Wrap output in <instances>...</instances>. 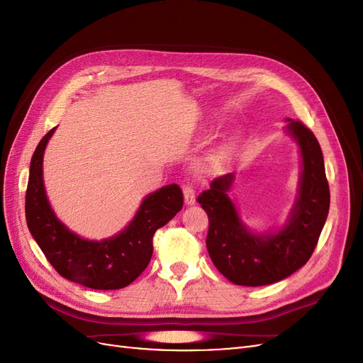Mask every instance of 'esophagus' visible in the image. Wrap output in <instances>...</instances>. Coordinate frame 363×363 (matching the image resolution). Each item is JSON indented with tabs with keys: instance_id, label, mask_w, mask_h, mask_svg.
I'll return each mask as SVG.
<instances>
[{
	"instance_id": "1",
	"label": "esophagus",
	"mask_w": 363,
	"mask_h": 363,
	"mask_svg": "<svg viewBox=\"0 0 363 363\" xmlns=\"http://www.w3.org/2000/svg\"><path fill=\"white\" fill-rule=\"evenodd\" d=\"M183 195H184V204L186 206L195 204V191H194L192 186L184 184L183 186Z\"/></svg>"
}]
</instances>
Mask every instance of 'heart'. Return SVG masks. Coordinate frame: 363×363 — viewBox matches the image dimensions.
<instances>
[{"instance_id": "obj_1", "label": "heart", "mask_w": 363, "mask_h": 363, "mask_svg": "<svg viewBox=\"0 0 363 363\" xmlns=\"http://www.w3.org/2000/svg\"><path fill=\"white\" fill-rule=\"evenodd\" d=\"M235 150V140H228L225 144H223L221 147H218L211 156L206 159V169L212 171L221 167L227 162V159L232 156V152Z\"/></svg>"}]
</instances>
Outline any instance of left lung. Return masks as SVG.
Here are the masks:
<instances>
[{"mask_svg": "<svg viewBox=\"0 0 363 363\" xmlns=\"http://www.w3.org/2000/svg\"><path fill=\"white\" fill-rule=\"evenodd\" d=\"M288 123L286 130L300 145L303 171L289 221L277 233L255 235L240 221L227 195L235 174L215 179L196 199L208 216V256L227 280L240 286H265L306 265L328 215L330 189L320 142L301 121L288 119Z\"/></svg>", "mask_w": 363, "mask_h": 363, "instance_id": "1", "label": "left lung"}]
</instances>
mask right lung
I'll return each mask as SVG.
<instances>
[{
  "label": "right lung",
  "instance_id": "right-lung-1",
  "mask_svg": "<svg viewBox=\"0 0 363 363\" xmlns=\"http://www.w3.org/2000/svg\"><path fill=\"white\" fill-rule=\"evenodd\" d=\"M51 128L42 138L30 163L26 192V219L47 260L62 277L82 286L100 291L123 289L135 281L152 256V236L183 207L180 186L168 184L142 201L133 221L119 235L86 240L72 233L54 215L42 179V159Z\"/></svg>",
  "mask_w": 363,
  "mask_h": 363
}]
</instances>
